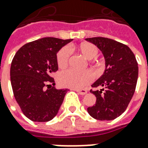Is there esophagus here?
<instances>
[{"instance_id": "34e87169", "label": "esophagus", "mask_w": 148, "mask_h": 148, "mask_svg": "<svg viewBox=\"0 0 148 148\" xmlns=\"http://www.w3.org/2000/svg\"><path fill=\"white\" fill-rule=\"evenodd\" d=\"M74 90V91H76V92H77L78 93H80L81 95H85V94H86L87 93V90Z\"/></svg>"}]
</instances>
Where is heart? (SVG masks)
Listing matches in <instances>:
<instances>
[{
  "label": "heart",
  "mask_w": 148,
  "mask_h": 148,
  "mask_svg": "<svg viewBox=\"0 0 148 148\" xmlns=\"http://www.w3.org/2000/svg\"><path fill=\"white\" fill-rule=\"evenodd\" d=\"M72 47L65 46L58 51L57 54V64L58 68L65 69L68 66L69 60L72 54ZM77 50L84 57L91 59L96 57L98 54V49L91 42H82L77 47ZM93 74L90 71H76L67 70L59 74L58 81L59 84L64 87H69L75 90L83 89L84 87L91 83L93 80Z\"/></svg>",
  "instance_id": "heart-1"
}]
</instances>
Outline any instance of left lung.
I'll list each match as a JSON object with an SVG mask.
<instances>
[{"instance_id": "obj_1", "label": "left lung", "mask_w": 148, "mask_h": 148, "mask_svg": "<svg viewBox=\"0 0 148 148\" xmlns=\"http://www.w3.org/2000/svg\"><path fill=\"white\" fill-rule=\"evenodd\" d=\"M101 51L106 59L103 75L92 85L90 93L96 96V103L87 109L89 114L99 121H111L127 109L133 96L138 78V63L127 45L105 37L87 38Z\"/></svg>"}]
</instances>
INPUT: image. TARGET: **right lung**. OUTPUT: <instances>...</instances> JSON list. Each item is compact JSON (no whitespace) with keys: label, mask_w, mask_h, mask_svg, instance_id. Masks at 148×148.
<instances>
[{"label":"right lung","mask_w":148,"mask_h":148,"mask_svg":"<svg viewBox=\"0 0 148 148\" xmlns=\"http://www.w3.org/2000/svg\"><path fill=\"white\" fill-rule=\"evenodd\" d=\"M72 40L42 38L24 44L13 57L12 91L22 112L31 121L47 122L58 113L68 90L52 86L55 83L51 74L58 69L57 52Z\"/></svg>","instance_id":"1"}]
</instances>
